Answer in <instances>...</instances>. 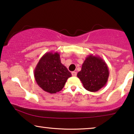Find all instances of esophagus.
Here are the masks:
<instances>
[{
    "label": "esophagus",
    "instance_id": "34e87169",
    "mask_svg": "<svg viewBox=\"0 0 134 134\" xmlns=\"http://www.w3.org/2000/svg\"><path fill=\"white\" fill-rule=\"evenodd\" d=\"M71 75H72L73 76H76L77 75V73L76 71H72V72H71Z\"/></svg>",
    "mask_w": 134,
    "mask_h": 134
}]
</instances>
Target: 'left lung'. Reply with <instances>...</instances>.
<instances>
[{
    "mask_svg": "<svg viewBox=\"0 0 134 134\" xmlns=\"http://www.w3.org/2000/svg\"><path fill=\"white\" fill-rule=\"evenodd\" d=\"M109 76L107 64L102 58L90 54L82 65L81 70L77 74L78 78L87 90L98 91L106 84Z\"/></svg>",
    "mask_w": 134,
    "mask_h": 134,
    "instance_id": "left-lung-1",
    "label": "left lung"
}]
</instances>
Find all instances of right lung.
<instances>
[{"label":"right lung","instance_id":"1","mask_svg":"<svg viewBox=\"0 0 134 134\" xmlns=\"http://www.w3.org/2000/svg\"><path fill=\"white\" fill-rule=\"evenodd\" d=\"M71 76V73L61 63L58 52L45 53L34 70V76L37 85L50 93L61 91Z\"/></svg>","mask_w":134,"mask_h":134}]
</instances>
